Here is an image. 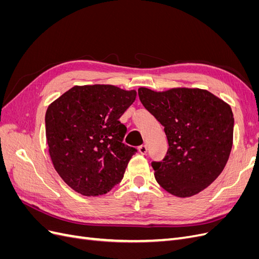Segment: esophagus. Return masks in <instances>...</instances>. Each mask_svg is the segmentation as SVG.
<instances>
[{
  "label": "esophagus",
  "instance_id": "34e87169",
  "mask_svg": "<svg viewBox=\"0 0 259 259\" xmlns=\"http://www.w3.org/2000/svg\"><path fill=\"white\" fill-rule=\"evenodd\" d=\"M138 151H139V153H142V154H146V153H147V151H148V147H147L146 145H142V146H139V147H138Z\"/></svg>",
  "mask_w": 259,
  "mask_h": 259
}]
</instances>
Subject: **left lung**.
Listing matches in <instances>:
<instances>
[{"mask_svg": "<svg viewBox=\"0 0 259 259\" xmlns=\"http://www.w3.org/2000/svg\"><path fill=\"white\" fill-rule=\"evenodd\" d=\"M138 95L164 126L169 146L162 162H152L156 182L179 198L204 190L221 175L231 152L230 105L201 89L139 88Z\"/></svg>", "mask_w": 259, "mask_h": 259, "instance_id": "1", "label": "left lung"}]
</instances>
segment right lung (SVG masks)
I'll use <instances>...</instances> for the list:
<instances>
[{"label": "right lung", "instance_id": "right-lung-1", "mask_svg": "<svg viewBox=\"0 0 259 259\" xmlns=\"http://www.w3.org/2000/svg\"><path fill=\"white\" fill-rule=\"evenodd\" d=\"M136 95L110 84L75 85L49 106L45 127L53 165L77 193L105 194L122 180L136 149L122 143L126 127L119 119Z\"/></svg>", "mask_w": 259, "mask_h": 259}]
</instances>
